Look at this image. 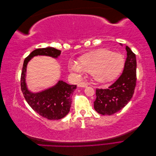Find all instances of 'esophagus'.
Here are the masks:
<instances>
[{
    "label": "esophagus",
    "mask_w": 156,
    "mask_h": 156,
    "mask_svg": "<svg viewBox=\"0 0 156 156\" xmlns=\"http://www.w3.org/2000/svg\"><path fill=\"white\" fill-rule=\"evenodd\" d=\"M77 86H78L79 87L85 88V87H87L88 86V84H87L86 83H84V82H81V83H79L77 84Z\"/></svg>",
    "instance_id": "obj_1"
}]
</instances>
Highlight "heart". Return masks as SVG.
<instances>
[{
    "label": "heart",
    "instance_id": "heart-1",
    "mask_svg": "<svg viewBox=\"0 0 156 156\" xmlns=\"http://www.w3.org/2000/svg\"><path fill=\"white\" fill-rule=\"evenodd\" d=\"M124 65L125 59L120 53L99 49L82 56L78 62L70 61L68 68L73 72H90L95 81L108 83L119 76Z\"/></svg>",
    "mask_w": 156,
    "mask_h": 156
}]
</instances>
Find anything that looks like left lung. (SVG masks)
I'll use <instances>...</instances> for the list:
<instances>
[{
  "label": "left lung",
  "instance_id": "8db88e82",
  "mask_svg": "<svg viewBox=\"0 0 156 156\" xmlns=\"http://www.w3.org/2000/svg\"><path fill=\"white\" fill-rule=\"evenodd\" d=\"M126 50L127 58L120 77L107 89H96L94 107L99 114H115L124 108L133 97L136 81V56L129 47L126 46Z\"/></svg>",
  "mask_w": 156,
  "mask_h": 156
}]
</instances>
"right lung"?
<instances>
[{
	"instance_id": "right-lung-1",
	"label": "right lung",
	"mask_w": 156,
	"mask_h": 156,
	"mask_svg": "<svg viewBox=\"0 0 156 156\" xmlns=\"http://www.w3.org/2000/svg\"><path fill=\"white\" fill-rule=\"evenodd\" d=\"M60 53L61 51L51 47L36 49L25 59L21 72V87L26 101L33 110L49 120H59L68 114L72 105L73 92L77 86L58 81L51 88L38 92H32L28 88L26 83L27 67L34 56H48L57 58Z\"/></svg>"
}]
</instances>
